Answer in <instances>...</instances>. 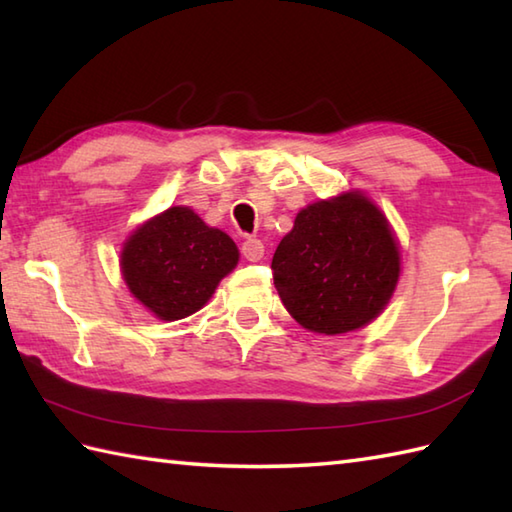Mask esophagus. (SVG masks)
Returning <instances> with one entry per match:
<instances>
[{"instance_id": "obj_1", "label": "esophagus", "mask_w": 512, "mask_h": 512, "mask_svg": "<svg viewBox=\"0 0 512 512\" xmlns=\"http://www.w3.org/2000/svg\"><path fill=\"white\" fill-rule=\"evenodd\" d=\"M242 255L248 259V262H259L264 257V244L262 239L248 237L242 242Z\"/></svg>"}]
</instances>
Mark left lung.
Instances as JSON below:
<instances>
[{
  "label": "left lung",
  "mask_w": 512,
  "mask_h": 512,
  "mask_svg": "<svg viewBox=\"0 0 512 512\" xmlns=\"http://www.w3.org/2000/svg\"><path fill=\"white\" fill-rule=\"evenodd\" d=\"M275 288L303 328L343 334L376 319L400 275L389 224L361 193L297 213L273 257Z\"/></svg>",
  "instance_id": "obj_1"
}]
</instances>
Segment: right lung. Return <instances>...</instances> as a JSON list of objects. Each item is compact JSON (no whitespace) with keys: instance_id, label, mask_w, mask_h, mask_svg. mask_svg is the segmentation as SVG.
Here are the masks:
<instances>
[{"instance_id":"right-lung-1","label":"right lung","mask_w":512,"mask_h":512,"mask_svg":"<svg viewBox=\"0 0 512 512\" xmlns=\"http://www.w3.org/2000/svg\"><path fill=\"white\" fill-rule=\"evenodd\" d=\"M237 246L187 206H171L134 231L123 248V277L132 295L162 321L198 312L235 268Z\"/></svg>"}]
</instances>
